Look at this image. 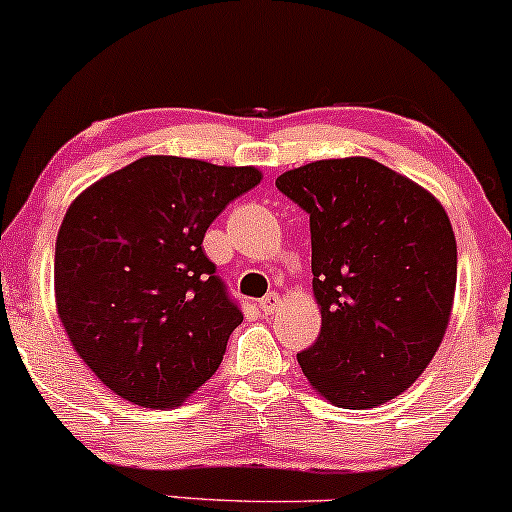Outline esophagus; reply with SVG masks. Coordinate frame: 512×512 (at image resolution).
Segmentation results:
<instances>
[{"instance_id": "obj_1", "label": "esophagus", "mask_w": 512, "mask_h": 512, "mask_svg": "<svg viewBox=\"0 0 512 512\" xmlns=\"http://www.w3.org/2000/svg\"><path fill=\"white\" fill-rule=\"evenodd\" d=\"M258 307H261V312H263V314H273L275 309L280 307V297H278V292H268L266 297H261V300H258Z\"/></svg>"}]
</instances>
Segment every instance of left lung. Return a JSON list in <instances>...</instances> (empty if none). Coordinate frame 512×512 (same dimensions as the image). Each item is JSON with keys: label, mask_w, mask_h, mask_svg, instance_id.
I'll return each instance as SVG.
<instances>
[{"label": "left lung", "mask_w": 512, "mask_h": 512, "mask_svg": "<svg viewBox=\"0 0 512 512\" xmlns=\"http://www.w3.org/2000/svg\"><path fill=\"white\" fill-rule=\"evenodd\" d=\"M275 186L312 232L321 331L297 363L331 404L375 409L418 380L445 336L457 285L450 217L367 157L304 164Z\"/></svg>", "instance_id": "8db88e82"}]
</instances>
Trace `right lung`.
Segmentation results:
<instances>
[{"mask_svg": "<svg viewBox=\"0 0 512 512\" xmlns=\"http://www.w3.org/2000/svg\"><path fill=\"white\" fill-rule=\"evenodd\" d=\"M258 183L254 166L142 157L74 198L55 244L57 314L111 392L171 409L215 375L244 314L203 237Z\"/></svg>", "mask_w": 512, "mask_h": 512, "instance_id": "obj_1", "label": "right lung"}]
</instances>
